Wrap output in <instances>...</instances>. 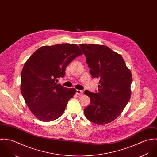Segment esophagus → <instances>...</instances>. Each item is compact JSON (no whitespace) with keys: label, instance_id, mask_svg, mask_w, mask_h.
Returning <instances> with one entry per match:
<instances>
[{"label":"esophagus","instance_id":"1","mask_svg":"<svg viewBox=\"0 0 157 157\" xmlns=\"http://www.w3.org/2000/svg\"><path fill=\"white\" fill-rule=\"evenodd\" d=\"M76 94L79 95H82L83 94V91L81 90H76Z\"/></svg>","mask_w":157,"mask_h":157}]
</instances>
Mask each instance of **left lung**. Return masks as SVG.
I'll return each mask as SVG.
<instances>
[{
    "mask_svg": "<svg viewBox=\"0 0 157 157\" xmlns=\"http://www.w3.org/2000/svg\"><path fill=\"white\" fill-rule=\"evenodd\" d=\"M80 48L92 77L100 79L97 92H84L90 99L85 115L96 124H108L121 114L130 100L132 74L122 56L107 46L80 44Z\"/></svg>",
    "mask_w": 157,
    "mask_h": 157,
    "instance_id": "1",
    "label": "left lung"
}]
</instances>
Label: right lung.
I'll return each mask as SVG.
<instances>
[{
    "instance_id": "right-lung-1",
    "label": "right lung",
    "mask_w": 157,
    "mask_h": 157,
    "mask_svg": "<svg viewBox=\"0 0 157 157\" xmlns=\"http://www.w3.org/2000/svg\"><path fill=\"white\" fill-rule=\"evenodd\" d=\"M82 54L75 44L44 46L25 62L21 73V93L32 113L42 121L60 117L75 90L57 82L63 77L67 65Z\"/></svg>"
}]
</instances>
